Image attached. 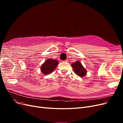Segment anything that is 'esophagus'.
Here are the masks:
<instances>
[{
  "label": "esophagus",
  "mask_w": 123,
  "mask_h": 123,
  "mask_svg": "<svg viewBox=\"0 0 123 123\" xmlns=\"http://www.w3.org/2000/svg\"><path fill=\"white\" fill-rule=\"evenodd\" d=\"M64 62H68V59H66V60H65V61H64Z\"/></svg>",
  "instance_id": "esophagus-1"
}]
</instances>
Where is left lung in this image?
Returning a JSON list of instances; mask_svg holds the SVG:
<instances>
[{
    "instance_id": "1",
    "label": "left lung",
    "mask_w": 123,
    "mask_h": 123,
    "mask_svg": "<svg viewBox=\"0 0 123 123\" xmlns=\"http://www.w3.org/2000/svg\"><path fill=\"white\" fill-rule=\"evenodd\" d=\"M71 66L72 67L74 72L78 76L80 77H84L86 75L87 73L86 70L84 68L83 65H81V62L79 61H77L73 63Z\"/></svg>"
}]
</instances>
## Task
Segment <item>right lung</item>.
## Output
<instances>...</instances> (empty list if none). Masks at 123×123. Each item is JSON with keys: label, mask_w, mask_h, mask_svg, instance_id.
<instances>
[{"label": "right lung", "mask_w": 123, "mask_h": 123, "mask_svg": "<svg viewBox=\"0 0 123 123\" xmlns=\"http://www.w3.org/2000/svg\"><path fill=\"white\" fill-rule=\"evenodd\" d=\"M58 64V62L55 59H47L42 65L40 69L42 73L44 75L49 74L52 72L55 69Z\"/></svg>", "instance_id": "1"}]
</instances>
